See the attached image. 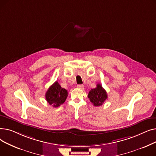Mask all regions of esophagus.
Masks as SVG:
<instances>
[{
	"label": "esophagus",
	"mask_w": 156,
	"mask_h": 156,
	"mask_svg": "<svg viewBox=\"0 0 156 156\" xmlns=\"http://www.w3.org/2000/svg\"><path fill=\"white\" fill-rule=\"evenodd\" d=\"M77 87L80 89H83L84 88V86H83V85H78Z\"/></svg>",
	"instance_id": "1"
}]
</instances>
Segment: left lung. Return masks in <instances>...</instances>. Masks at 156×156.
<instances>
[{
    "label": "left lung",
    "instance_id": "8db88e82",
    "mask_svg": "<svg viewBox=\"0 0 156 156\" xmlns=\"http://www.w3.org/2000/svg\"><path fill=\"white\" fill-rule=\"evenodd\" d=\"M88 97L94 106H101L105 100L108 99V95L102 85L98 83L96 88L90 90Z\"/></svg>",
    "mask_w": 156,
    "mask_h": 156
}]
</instances>
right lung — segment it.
I'll return each instance as SVG.
<instances>
[{
	"instance_id": "right-lung-1",
	"label": "right lung",
	"mask_w": 156,
	"mask_h": 156,
	"mask_svg": "<svg viewBox=\"0 0 156 156\" xmlns=\"http://www.w3.org/2000/svg\"><path fill=\"white\" fill-rule=\"evenodd\" d=\"M68 97V91L62 88L59 83L55 81L47 91L45 99L47 102L54 108H57L63 104Z\"/></svg>"
}]
</instances>
